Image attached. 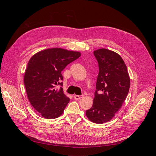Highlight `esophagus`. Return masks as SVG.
I'll use <instances>...</instances> for the list:
<instances>
[{
    "instance_id": "obj_1",
    "label": "esophagus",
    "mask_w": 156,
    "mask_h": 156,
    "mask_svg": "<svg viewBox=\"0 0 156 156\" xmlns=\"http://www.w3.org/2000/svg\"><path fill=\"white\" fill-rule=\"evenodd\" d=\"M83 98V95H81V96H78V95H75L74 96V99L78 100V99H81V98Z\"/></svg>"
}]
</instances>
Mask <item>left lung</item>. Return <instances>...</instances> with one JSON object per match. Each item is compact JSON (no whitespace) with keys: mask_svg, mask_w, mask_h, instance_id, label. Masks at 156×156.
<instances>
[{"mask_svg":"<svg viewBox=\"0 0 156 156\" xmlns=\"http://www.w3.org/2000/svg\"><path fill=\"white\" fill-rule=\"evenodd\" d=\"M99 72L93 105L86 110L87 119L95 123L112 120L128 94L130 79L126 66L117 53L106 49L94 51Z\"/></svg>","mask_w":156,"mask_h":156,"instance_id":"8db88e82","label":"left lung"}]
</instances>
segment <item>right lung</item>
Segmentation results:
<instances>
[{"label": "right lung", "mask_w": 156, "mask_h": 156, "mask_svg": "<svg viewBox=\"0 0 156 156\" xmlns=\"http://www.w3.org/2000/svg\"><path fill=\"white\" fill-rule=\"evenodd\" d=\"M81 55L79 52L51 48L35 54L29 60L24 76L28 100L34 108L46 119L60 117L70 99L63 93L62 71Z\"/></svg>", "instance_id": "add662e5"}]
</instances>
